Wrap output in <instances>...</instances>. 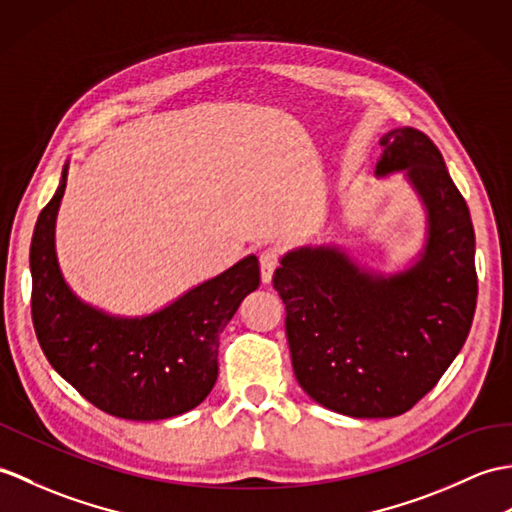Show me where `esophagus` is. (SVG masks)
I'll return each instance as SVG.
<instances>
[{
	"label": "esophagus",
	"mask_w": 512,
	"mask_h": 512,
	"mask_svg": "<svg viewBox=\"0 0 512 512\" xmlns=\"http://www.w3.org/2000/svg\"><path fill=\"white\" fill-rule=\"evenodd\" d=\"M279 266V255L275 251H264L259 255V270H261V281L270 283L272 275Z\"/></svg>",
	"instance_id": "1"
}]
</instances>
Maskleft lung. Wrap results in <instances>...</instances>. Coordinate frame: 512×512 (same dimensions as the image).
<instances>
[{"label": "left lung", "mask_w": 512, "mask_h": 512, "mask_svg": "<svg viewBox=\"0 0 512 512\" xmlns=\"http://www.w3.org/2000/svg\"><path fill=\"white\" fill-rule=\"evenodd\" d=\"M379 144L375 174L406 172L427 211L421 257L382 277L336 246H305L272 277L301 388L355 419L399 417L423 399L465 344L478 299L469 207L441 150L410 126Z\"/></svg>", "instance_id": "8db88e82"}]
</instances>
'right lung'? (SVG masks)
Wrapping results in <instances>:
<instances>
[{
  "label": "right lung",
  "mask_w": 512,
  "mask_h": 512,
  "mask_svg": "<svg viewBox=\"0 0 512 512\" xmlns=\"http://www.w3.org/2000/svg\"><path fill=\"white\" fill-rule=\"evenodd\" d=\"M65 185L67 165L30 246L32 323L45 358L113 417L159 421L196 408L218 379L220 334L246 294L259 288L257 257H244L150 316L104 314L82 303L58 268L54 224Z\"/></svg>",
  "instance_id": "1"
}]
</instances>
